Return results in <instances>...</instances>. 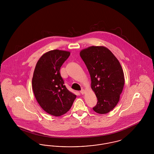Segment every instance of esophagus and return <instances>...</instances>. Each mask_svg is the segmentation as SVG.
<instances>
[{"mask_svg":"<svg viewBox=\"0 0 154 154\" xmlns=\"http://www.w3.org/2000/svg\"><path fill=\"white\" fill-rule=\"evenodd\" d=\"M85 92V90H83V89L80 91V93H81L82 94H84Z\"/></svg>","mask_w":154,"mask_h":154,"instance_id":"obj_1","label":"esophagus"}]
</instances>
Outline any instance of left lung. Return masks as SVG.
<instances>
[{
  "instance_id": "8db88e82",
  "label": "left lung",
  "mask_w": 154,
  "mask_h": 154,
  "mask_svg": "<svg viewBox=\"0 0 154 154\" xmlns=\"http://www.w3.org/2000/svg\"><path fill=\"white\" fill-rule=\"evenodd\" d=\"M80 55L89 71L91 87L98 101L93 110L104 114L112 110L119 100L124 83L122 68L116 57L104 46H90Z\"/></svg>"
}]
</instances>
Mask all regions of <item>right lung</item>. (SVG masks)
Segmentation results:
<instances>
[{"mask_svg":"<svg viewBox=\"0 0 154 154\" xmlns=\"http://www.w3.org/2000/svg\"><path fill=\"white\" fill-rule=\"evenodd\" d=\"M70 52L53 50L43 54L35 65L32 88L35 99L42 109L55 117L70 109L76 95L67 90L60 70Z\"/></svg>","mask_w":154,"mask_h":154,"instance_id":"obj_1","label":"right lung"}]
</instances>
